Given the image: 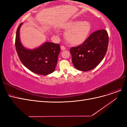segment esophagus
I'll use <instances>...</instances> for the list:
<instances>
[{
	"label": "esophagus",
	"instance_id": "esophagus-1",
	"mask_svg": "<svg viewBox=\"0 0 127 127\" xmlns=\"http://www.w3.org/2000/svg\"><path fill=\"white\" fill-rule=\"evenodd\" d=\"M61 49L62 50H66V48H65L64 45L61 46Z\"/></svg>",
	"mask_w": 127,
	"mask_h": 127
}]
</instances>
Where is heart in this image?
<instances>
[{
  "label": "heart",
  "instance_id": "1",
  "mask_svg": "<svg viewBox=\"0 0 127 127\" xmlns=\"http://www.w3.org/2000/svg\"><path fill=\"white\" fill-rule=\"evenodd\" d=\"M64 29L67 30L65 33L67 41L71 44L77 45L87 39L91 31V25L87 21L74 20L68 22Z\"/></svg>",
  "mask_w": 127,
  "mask_h": 127
}]
</instances>
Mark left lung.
<instances>
[{
    "mask_svg": "<svg viewBox=\"0 0 127 127\" xmlns=\"http://www.w3.org/2000/svg\"><path fill=\"white\" fill-rule=\"evenodd\" d=\"M108 44L106 30H98L91 34L83 44L70 49L74 67L83 71L93 69L103 59Z\"/></svg>",
    "mask_w": 127,
    "mask_h": 127,
    "instance_id": "left-lung-1",
    "label": "left lung"
}]
</instances>
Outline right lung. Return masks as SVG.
Returning a JSON list of instances; mask_svg holds the SVG:
<instances>
[{
	"instance_id": "add662e5",
	"label": "right lung",
	"mask_w": 127,
	"mask_h": 127,
	"mask_svg": "<svg viewBox=\"0 0 127 127\" xmlns=\"http://www.w3.org/2000/svg\"><path fill=\"white\" fill-rule=\"evenodd\" d=\"M23 23L18 26L15 39L16 50L22 63L30 70L38 75H47L55 71L60 51V45L44 42L33 49H27L22 44L20 31Z\"/></svg>"
}]
</instances>
